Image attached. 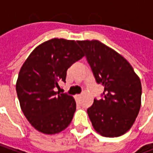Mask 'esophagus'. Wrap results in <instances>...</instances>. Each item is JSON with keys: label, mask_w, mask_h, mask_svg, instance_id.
I'll return each instance as SVG.
<instances>
[{"label": "esophagus", "mask_w": 153, "mask_h": 153, "mask_svg": "<svg viewBox=\"0 0 153 153\" xmlns=\"http://www.w3.org/2000/svg\"><path fill=\"white\" fill-rule=\"evenodd\" d=\"M80 98H81V95H75V99L77 101H79Z\"/></svg>", "instance_id": "1"}]
</instances>
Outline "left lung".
Returning <instances> with one entry per match:
<instances>
[{
  "label": "left lung",
  "instance_id": "1",
  "mask_svg": "<svg viewBox=\"0 0 153 153\" xmlns=\"http://www.w3.org/2000/svg\"><path fill=\"white\" fill-rule=\"evenodd\" d=\"M97 83L102 99L87 110L93 128L104 137H119L131 128L141 106L142 86L131 65L97 40L79 41Z\"/></svg>",
  "mask_w": 153,
  "mask_h": 153
}]
</instances>
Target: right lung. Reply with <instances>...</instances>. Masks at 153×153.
Returning <instances> with one entry per match:
<instances>
[{"mask_svg":"<svg viewBox=\"0 0 153 153\" xmlns=\"http://www.w3.org/2000/svg\"><path fill=\"white\" fill-rule=\"evenodd\" d=\"M83 56L79 41L53 38L36 47L22 65L16 93L25 117L39 132L54 134L70 124L75 101L54 88L65 83L67 70Z\"/></svg>","mask_w":153,"mask_h":153,"instance_id":"right-lung-1","label":"right lung"}]
</instances>
